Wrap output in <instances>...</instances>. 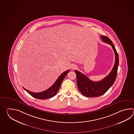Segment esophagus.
Returning a JSON list of instances; mask_svg holds the SVG:
<instances>
[{"mask_svg": "<svg viewBox=\"0 0 134 134\" xmlns=\"http://www.w3.org/2000/svg\"><path fill=\"white\" fill-rule=\"evenodd\" d=\"M76 68H77V66H76V65H72V67H71L72 69H73V70L75 69Z\"/></svg>", "mask_w": 134, "mask_h": 134, "instance_id": "1", "label": "esophagus"}]
</instances>
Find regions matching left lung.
<instances>
[{"instance_id":"obj_1","label":"left lung","mask_w":134,"mask_h":134,"mask_svg":"<svg viewBox=\"0 0 134 134\" xmlns=\"http://www.w3.org/2000/svg\"><path fill=\"white\" fill-rule=\"evenodd\" d=\"M101 39L104 43L110 44L115 54V63L114 67L108 75L99 81H93L90 80L85 75L77 70H75L77 75V86L79 91L85 97H99L108 90L116 78L118 67L119 65V57L116 49L111 40L108 37L102 35Z\"/></svg>"}]
</instances>
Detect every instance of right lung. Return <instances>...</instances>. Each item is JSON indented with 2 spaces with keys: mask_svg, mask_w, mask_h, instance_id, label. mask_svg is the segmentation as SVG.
<instances>
[{
  "mask_svg": "<svg viewBox=\"0 0 134 134\" xmlns=\"http://www.w3.org/2000/svg\"><path fill=\"white\" fill-rule=\"evenodd\" d=\"M69 72V70L64 72L62 74H61L59 77L57 78V80L55 81L54 84L51 87L46 90L45 91L41 92H33L31 91H29L26 90V88L23 87L26 91H27L29 94H30L31 96L34 97L38 99H47L54 97L57 93L58 90L60 88V86L62 84L64 78L66 77V75Z\"/></svg>",
  "mask_w": 134,
  "mask_h": 134,
  "instance_id": "add662e5",
  "label": "right lung"
}]
</instances>
